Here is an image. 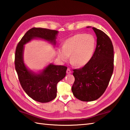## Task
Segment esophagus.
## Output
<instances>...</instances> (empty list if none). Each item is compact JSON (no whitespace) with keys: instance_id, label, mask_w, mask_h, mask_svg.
Returning a JSON list of instances; mask_svg holds the SVG:
<instances>
[{"instance_id":"obj_1","label":"esophagus","mask_w":130,"mask_h":130,"mask_svg":"<svg viewBox=\"0 0 130 130\" xmlns=\"http://www.w3.org/2000/svg\"><path fill=\"white\" fill-rule=\"evenodd\" d=\"M66 72H67V74H70V73H72V72H71V71L70 70V68H67V71H66Z\"/></svg>"}]
</instances>
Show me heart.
<instances>
[{"label": "heart", "mask_w": 130, "mask_h": 130, "mask_svg": "<svg viewBox=\"0 0 130 130\" xmlns=\"http://www.w3.org/2000/svg\"><path fill=\"white\" fill-rule=\"evenodd\" d=\"M96 47V40L90 34H76L67 39L58 49V55L63 62L67 61L71 55V60L78 67L86 65L90 61Z\"/></svg>", "instance_id": "b5f03b06"}]
</instances>
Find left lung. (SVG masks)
I'll list each match as a JSON object with an SVG mask.
<instances>
[{"label": "left lung", "instance_id": "8db88e82", "mask_svg": "<svg viewBox=\"0 0 130 130\" xmlns=\"http://www.w3.org/2000/svg\"><path fill=\"white\" fill-rule=\"evenodd\" d=\"M96 35V47L90 61L82 68L73 70L75 80L73 94L83 102L98 99L105 91L112 76L114 52L112 41L104 32L92 27Z\"/></svg>", "mask_w": 130, "mask_h": 130}]
</instances>
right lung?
Returning <instances> with one entry per match:
<instances>
[{"label":"right lung","mask_w":130,"mask_h":130,"mask_svg":"<svg viewBox=\"0 0 130 130\" xmlns=\"http://www.w3.org/2000/svg\"><path fill=\"white\" fill-rule=\"evenodd\" d=\"M58 31L34 27L29 30L18 43L15 53V68L21 85L29 96L36 102L47 103L57 96V85L64 78L67 67L50 63L36 73L26 67L23 60L24 45L34 39H41L53 45L56 44Z\"/></svg>","instance_id":"add662e5"}]
</instances>
